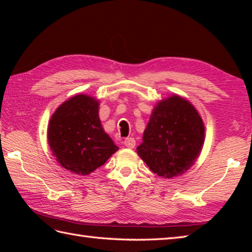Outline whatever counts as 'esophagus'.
Segmentation results:
<instances>
[{
	"label": "esophagus",
	"instance_id": "34e87169",
	"mask_svg": "<svg viewBox=\"0 0 252 252\" xmlns=\"http://www.w3.org/2000/svg\"><path fill=\"white\" fill-rule=\"evenodd\" d=\"M123 144H125V146L127 148H134L135 140L133 137H127L125 141H123Z\"/></svg>",
	"mask_w": 252,
	"mask_h": 252
}]
</instances>
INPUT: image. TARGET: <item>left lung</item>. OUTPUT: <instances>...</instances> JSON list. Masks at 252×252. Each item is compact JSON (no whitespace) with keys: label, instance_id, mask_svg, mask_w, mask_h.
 <instances>
[{"label":"left lung","instance_id":"1","mask_svg":"<svg viewBox=\"0 0 252 252\" xmlns=\"http://www.w3.org/2000/svg\"><path fill=\"white\" fill-rule=\"evenodd\" d=\"M205 142V126L196 108L179 95L160 100L144 131L137 155L154 173L173 178L189 170Z\"/></svg>","mask_w":252,"mask_h":252}]
</instances>
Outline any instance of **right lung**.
<instances>
[{"mask_svg":"<svg viewBox=\"0 0 252 252\" xmlns=\"http://www.w3.org/2000/svg\"><path fill=\"white\" fill-rule=\"evenodd\" d=\"M98 106L99 101L92 96H73L58 107L47 127V140L56 160L79 175L93 172L119 149L100 125Z\"/></svg>","mask_w":252,"mask_h":252,"instance_id":"obj_1","label":"right lung"}]
</instances>
